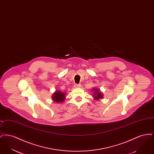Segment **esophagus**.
<instances>
[{
  "label": "esophagus",
  "instance_id": "obj_1",
  "mask_svg": "<svg viewBox=\"0 0 154 154\" xmlns=\"http://www.w3.org/2000/svg\"><path fill=\"white\" fill-rule=\"evenodd\" d=\"M81 87V85L80 84H75L74 85V88H80Z\"/></svg>",
  "mask_w": 154,
  "mask_h": 154
}]
</instances>
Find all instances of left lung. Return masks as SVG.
Masks as SVG:
<instances>
[{"instance_id": "1", "label": "left lung", "mask_w": 154, "mask_h": 154, "mask_svg": "<svg viewBox=\"0 0 154 154\" xmlns=\"http://www.w3.org/2000/svg\"><path fill=\"white\" fill-rule=\"evenodd\" d=\"M94 92V98L96 100H99L103 97L102 94L100 92V90L97 88H94L92 89Z\"/></svg>"}]
</instances>
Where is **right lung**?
Segmentation results:
<instances>
[{"mask_svg":"<svg viewBox=\"0 0 154 154\" xmlns=\"http://www.w3.org/2000/svg\"><path fill=\"white\" fill-rule=\"evenodd\" d=\"M52 99L54 102L62 103L65 99V94L60 91H57L52 96Z\"/></svg>","mask_w":154,"mask_h":154,"instance_id":"obj_1","label":"right lung"}]
</instances>
